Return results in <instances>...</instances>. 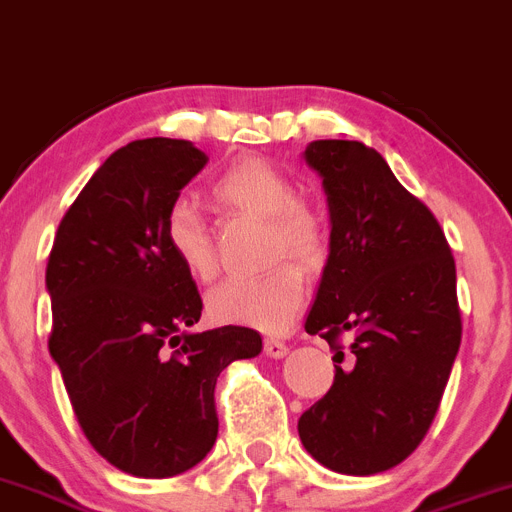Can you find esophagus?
<instances>
[{
  "label": "esophagus",
  "instance_id": "1",
  "mask_svg": "<svg viewBox=\"0 0 512 512\" xmlns=\"http://www.w3.org/2000/svg\"><path fill=\"white\" fill-rule=\"evenodd\" d=\"M265 353L270 358H283L288 353V345L283 340H275V337H265Z\"/></svg>",
  "mask_w": 512,
  "mask_h": 512
}]
</instances>
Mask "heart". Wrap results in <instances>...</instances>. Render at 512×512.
I'll return each instance as SVG.
<instances>
[{"instance_id":"b5f03b06","label":"heart","mask_w":512,"mask_h":512,"mask_svg":"<svg viewBox=\"0 0 512 512\" xmlns=\"http://www.w3.org/2000/svg\"><path fill=\"white\" fill-rule=\"evenodd\" d=\"M213 195L239 213L270 221V257L317 262L327 247V231L317 213L299 203V190L265 159H239L213 185ZM164 242L190 275L208 281L216 273L211 234L201 208L180 198L164 216ZM306 281L299 265L281 262L265 275L229 278L208 293V314L221 324L262 332H283L304 304Z\"/></svg>"}]
</instances>
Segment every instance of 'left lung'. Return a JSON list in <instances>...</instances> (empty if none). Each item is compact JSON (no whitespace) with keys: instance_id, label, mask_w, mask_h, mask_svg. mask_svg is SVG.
Listing matches in <instances>:
<instances>
[{"instance_id":"1","label":"left lung","mask_w":512,"mask_h":512,"mask_svg":"<svg viewBox=\"0 0 512 512\" xmlns=\"http://www.w3.org/2000/svg\"><path fill=\"white\" fill-rule=\"evenodd\" d=\"M330 206V257L306 332L342 363L330 391L299 417L322 466L368 477L402 464L428 435L461 345L456 262L441 224L361 141H311L304 151Z\"/></svg>"}]
</instances>
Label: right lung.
<instances>
[{
  "label": "right lung",
  "instance_id": "add662e5",
  "mask_svg": "<svg viewBox=\"0 0 512 512\" xmlns=\"http://www.w3.org/2000/svg\"><path fill=\"white\" fill-rule=\"evenodd\" d=\"M206 162L190 141H131L71 203L48 257L51 358L87 441L133 477L206 459L219 373L262 350L250 327L188 332L203 301L164 242V216Z\"/></svg>",
  "mask_w": 512,
  "mask_h": 512
}]
</instances>
